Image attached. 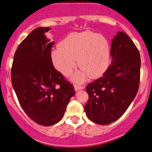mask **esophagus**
<instances>
[{
    "mask_svg": "<svg viewBox=\"0 0 152 152\" xmlns=\"http://www.w3.org/2000/svg\"><path fill=\"white\" fill-rule=\"evenodd\" d=\"M74 88H75V91H79V90H82V89H84V86L76 85V84H75V85L74 86Z\"/></svg>",
    "mask_w": 152,
    "mask_h": 152,
    "instance_id": "34e87169",
    "label": "esophagus"
}]
</instances>
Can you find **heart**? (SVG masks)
Here are the masks:
<instances>
[{
    "instance_id": "1",
    "label": "heart",
    "mask_w": 152,
    "mask_h": 152,
    "mask_svg": "<svg viewBox=\"0 0 152 152\" xmlns=\"http://www.w3.org/2000/svg\"><path fill=\"white\" fill-rule=\"evenodd\" d=\"M55 68L68 76L77 64L81 68L74 75L75 81L81 82L89 75L91 78L100 77L110 64V45L104 36L91 31L72 33L60 43V48L51 52Z\"/></svg>"
}]
</instances>
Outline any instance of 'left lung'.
Masks as SVG:
<instances>
[{
    "label": "left lung",
    "mask_w": 152,
    "mask_h": 152,
    "mask_svg": "<svg viewBox=\"0 0 152 152\" xmlns=\"http://www.w3.org/2000/svg\"><path fill=\"white\" fill-rule=\"evenodd\" d=\"M112 62L103 77L88 84L87 116L96 124L108 125L121 117L139 90L140 54L129 36L119 32L111 45Z\"/></svg>",
    "instance_id": "left-lung-1"
}]
</instances>
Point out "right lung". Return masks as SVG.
Segmentation results:
<instances>
[{"instance_id":"obj_1","label":"right lung","mask_w":152,"mask_h":152,"mask_svg":"<svg viewBox=\"0 0 152 152\" xmlns=\"http://www.w3.org/2000/svg\"><path fill=\"white\" fill-rule=\"evenodd\" d=\"M49 27L33 29L17 47L11 68V82L19 103L32 120L44 126L59 122L70 99L73 84L55 69L51 58L54 42Z\"/></svg>"}]
</instances>
